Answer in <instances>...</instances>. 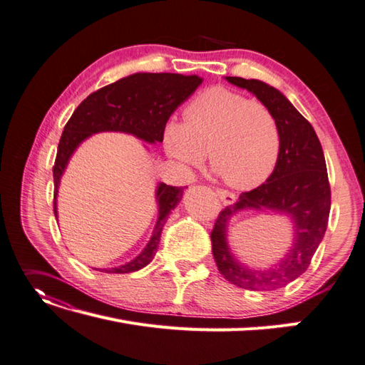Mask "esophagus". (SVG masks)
<instances>
[{"label":"esophagus","instance_id":"esophagus-1","mask_svg":"<svg viewBox=\"0 0 365 365\" xmlns=\"http://www.w3.org/2000/svg\"><path fill=\"white\" fill-rule=\"evenodd\" d=\"M216 192H217L219 199L222 200V203H223V205H235V203H236V200H237L236 195L232 194V192H230V191H225V190H217Z\"/></svg>","mask_w":365,"mask_h":365}]
</instances>
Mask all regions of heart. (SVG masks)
<instances>
[{"label":"heart","instance_id":"obj_1","mask_svg":"<svg viewBox=\"0 0 365 365\" xmlns=\"http://www.w3.org/2000/svg\"><path fill=\"white\" fill-rule=\"evenodd\" d=\"M166 153L185 168H212L232 188L262 185L277 165L282 133L273 110L239 92L211 88L185 108V121L165 128Z\"/></svg>","mask_w":365,"mask_h":365}]
</instances>
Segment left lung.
Listing matches in <instances>:
<instances>
[{
	"label": "left lung",
	"instance_id": "left-lung-1",
	"mask_svg": "<svg viewBox=\"0 0 365 365\" xmlns=\"http://www.w3.org/2000/svg\"><path fill=\"white\" fill-rule=\"evenodd\" d=\"M225 78L231 85L250 91L273 110L282 133V148L267 182L242 192L235 205L220 211L211 231L212 255L220 274L228 282L253 292H272L305 273L324 239L331 205L325 157L313 126L282 92L260 80ZM247 209L284 213L294 223L292 248L273 267L251 269L230 253L226 242L227 223L237 212Z\"/></svg>",
	"mask_w": 365,
	"mask_h": 365
}]
</instances>
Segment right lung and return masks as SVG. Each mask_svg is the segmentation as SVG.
Listing matches in <instances>:
<instances>
[{
	"instance_id": "1",
	"label": "right lung",
	"mask_w": 365,
	"mask_h": 365,
	"mask_svg": "<svg viewBox=\"0 0 365 365\" xmlns=\"http://www.w3.org/2000/svg\"><path fill=\"white\" fill-rule=\"evenodd\" d=\"M200 85L202 78L197 76L138 72L92 92L88 98L83 100L64 126L57 158H55V217H57V192L61 175L72 154L86 138L97 133L114 130V133L133 134L146 143H160L163 142L166 121ZM185 188L186 186L158 183L155 190L158 217L153 236L142 253L123 265L96 269L123 274L138 272L151 262L160 244L165 222L182 200Z\"/></svg>"
}]
</instances>
